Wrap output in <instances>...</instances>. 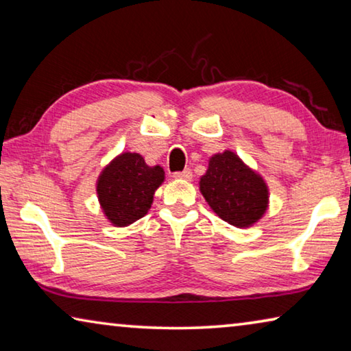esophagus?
I'll return each mask as SVG.
<instances>
[{"mask_svg": "<svg viewBox=\"0 0 351 351\" xmlns=\"http://www.w3.org/2000/svg\"><path fill=\"white\" fill-rule=\"evenodd\" d=\"M173 178H176V180H186V181H190V180H192V170L186 169V170H182V171H175Z\"/></svg>", "mask_w": 351, "mask_h": 351, "instance_id": "1", "label": "esophagus"}]
</instances>
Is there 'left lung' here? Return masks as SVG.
I'll return each mask as SVG.
<instances>
[{
  "mask_svg": "<svg viewBox=\"0 0 351 351\" xmlns=\"http://www.w3.org/2000/svg\"><path fill=\"white\" fill-rule=\"evenodd\" d=\"M199 190L217 215L237 228H249L268 209V186L234 152L213 154Z\"/></svg>",
  "mask_w": 351,
  "mask_h": 351,
  "instance_id": "obj_1",
  "label": "left lung"
}]
</instances>
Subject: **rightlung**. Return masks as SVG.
Masks as SVG:
<instances>
[{
  "mask_svg": "<svg viewBox=\"0 0 351 351\" xmlns=\"http://www.w3.org/2000/svg\"><path fill=\"white\" fill-rule=\"evenodd\" d=\"M162 181V167H150L138 153L119 154L97 181L99 201L106 218L119 228L142 218L152 207L154 190Z\"/></svg>",
  "mask_w": 351,
  "mask_h": 351,
  "instance_id": "obj_1",
  "label": "right lung"
}]
</instances>
